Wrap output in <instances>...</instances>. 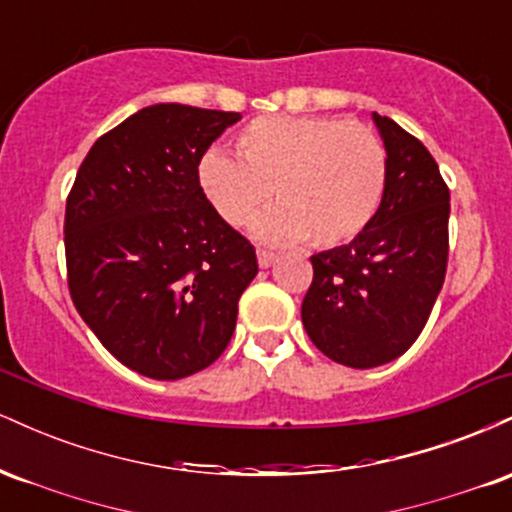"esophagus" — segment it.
Segmentation results:
<instances>
[{
	"label": "esophagus",
	"instance_id": "1",
	"mask_svg": "<svg viewBox=\"0 0 512 512\" xmlns=\"http://www.w3.org/2000/svg\"><path fill=\"white\" fill-rule=\"evenodd\" d=\"M274 260H276V255H274L272 250H264V248L257 250V262H260V267H262V269L272 267Z\"/></svg>",
	"mask_w": 512,
	"mask_h": 512
}]
</instances>
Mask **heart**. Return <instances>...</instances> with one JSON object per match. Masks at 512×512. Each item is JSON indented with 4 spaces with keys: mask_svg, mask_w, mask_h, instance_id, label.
<instances>
[{
    "mask_svg": "<svg viewBox=\"0 0 512 512\" xmlns=\"http://www.w3.org/2000/svg\"><path fill=\"white\" fill-rule=\"evenodd\" d=\"M235 158L211 149L197 163V185L228 226H245L269 197L279 207L257 221L269 243L308 238L337 248L366 231L385 195L387 151L361 120L264 115L233 139Z\"/></svg>",
    "mask_w": 512,
    "mask_h": 512,
    "instance_id": "1",
    "label": "heart"
}]
</instances>
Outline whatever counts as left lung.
<instances>
[{"mask_svg": "<svg viewBox=\"0 0 512 512\" xmlns=\"http://www.w3.org/2000/svg\"><path fill=\"white\" fill-rule=\"evenodd\" d=\"M387 151L385 195L366 231L317 252L303 327L332 361H395L426 327L448 269L450 190L436 158L395 120L373 113Z\"/></svg>", "mask_w": 512, "mask_h": 512, "instance_id": "1", "label": "left lung"}]
</instances>
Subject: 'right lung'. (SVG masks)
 <instances>
[{
	"label": "right lung",
	"instance_id": "right-lung-1",
	"mask_svg": "<svg viewBox=\"0 0 512 512\" xmlns=\"http://www.w3.org/2000/svg\"><path fill=\"white\" fill-rule=\"evenodd\" d=\"M240 113L158 103L91 146L67 197L69 296L127 368L199 373L236 330L255 248L209 207L197 163Z\"/></svg>",
	"mask_w": 512,
	"mask_h": 512
}]
</instances>
